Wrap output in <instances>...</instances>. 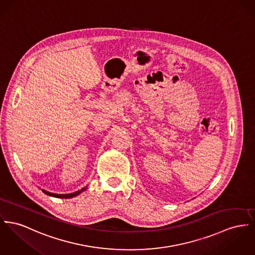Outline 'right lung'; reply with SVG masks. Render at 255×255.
<instances>
[{
  "label": "right lung",
  "mask_w": 255,
  "mask_h": 255,
  "mask_svg": "<svg viewBox=\"0 0 255 255\" xmlns=\"http://www.w3.org/2000/svg\"><path fill=\"white\" fill-rule=\"evenodd\" d=\"M87 187H83L82 189H80V190H78V191H75V192H73V193H68V194H57V193H52V192H49V191H46V190H44V189H41L45 194H47V195H49V196H53V197H57V198H71V197H74V196H76V195H78V194H80L82 191H84Z\"/></svg>",
  "instance_id": "right-lung-1"
}]
</instances>
